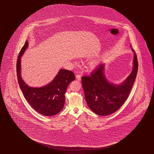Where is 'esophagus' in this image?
Segmentation results:
<instances>
[{
	"mask_svg": "<svg viewBox=\"0 0 154 154\" xmlns=\"http://www.w3.org/2000/svg\"><path fill=\"white\" fill-rule=\"evenodd\" d=\"M76 78L78 80H81V76L80 74H77L76 75Z\"/></svg>",
	"mask_w": 154,
	"mask_h": 154,
	"instance_id": "34e87169",
	"label": "esophagus"
}]
</instances>
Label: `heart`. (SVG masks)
<instances>
[{"mask_svg": "<svg viewBox=\"0 0 154 154\" xmlns=\"http://www.w3.org/2000/svg\"><path fill=\"white\" fill-rule=\"evenodd\" d=\"M92 64L93 66H94V63H92Z\"/></svg>", "mask_w": 154, "mask_h": 154, "instance_id": "1", "label": "heart"}]
</instances>
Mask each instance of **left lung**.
<instances>
[{
  "label": "left lung",
  "instance_id": "8db88e82",
  "mask_svg": "<svg viewBox=\"0 0 154 154\" xmlns=\"http://www.w3.org/2000/svg\"><path fill=\"white\" fill-rule=\"evenodd\" d=\"M132 50L134 53L133 70L122 85L117 86L107 81L103 64L97 67L90 75L82 76L85 98L88 106L96 114L105 116L115 113L128 98L138 70L137 55L133 48Z\"/></svg>",
  "mask_w": 154,
  "mask_h": 154
}]
</instances>
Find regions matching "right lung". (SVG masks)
<instances>
[{
  "mask_svg": "<svg viewBox=\"0 0 154 154\" xmlns=\"http://www.w3.org/2000/svg\"><path fill=\"white\" fill-rule=\"evenodd\" d=\"M28 45V42L26 41L17 59V76L20 88L26 100L34 109L41 115L53 116L63 109L65 103L64 93L68 85L75 79V76L72 71L60 69L53 80L45 87H29L23 81L20 75V57Z\"/></svg>",
  "mask_w": 154,
  "mask_h": 154,
  "instance_id": "1",
  "label": "right lung"
}]
</instances>
